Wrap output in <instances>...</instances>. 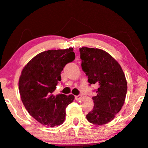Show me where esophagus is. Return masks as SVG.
<instances>
[{
	"instance_id": "esophagus-1",
	"label": "esophagus",
	"mask_w": 148,
	"mask_h": 148,
	"mask_svg": "<svg viewBox=\"0 0 148 148\" xmlns=\"http://www.w3.org/2000/svg\"><path fill=\"white\" fill-rule=\"evenodd\" d=\"M81 95H78V96H75V99L76 101H78V100H79L80 99H81Z\"/></svg>"
}]
</instances>
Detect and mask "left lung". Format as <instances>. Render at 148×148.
Returning <instances> with one entry per match:
<instances>
[{
	"label": "left lung",
	"instance_id": "8db88e82",
	"mask_svg": "<svg viewBox=\"0 0 148 148\" xmlns=\"http://www.w3.org/2000/svg\"><path fill=\"white\" fill-rule=\"evenodd\" d=\"M81 67L90 85L97 84L92 97L94 108L86 115L94 125H104L112 121L123 106L127 86L125 74L118 62L108 52L97 49L79 48Z\"/></svg>",
	"mask_w": 148,
	"mask_h": 148
}]
</instances>
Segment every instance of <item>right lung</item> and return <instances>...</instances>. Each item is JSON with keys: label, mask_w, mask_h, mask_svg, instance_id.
<instances>
[{"label": "right lung", "mask_w": 148, "mask_h": 148, "mask_svg": "<svg viewBox=\"0 0 148 148\" xmlns=\"http://www.w3.org/2000/svg\"><path fill=\"white\" fill-rule=\"evenodd\" d=\"M75 59L73 48L48 50L40 53L23 68L18 90L25 109L34 119L44 125L54 127L64 122L65 109L74 99L53 92L61 81L60 72Z\"/></svg>", "instance_id": "obj_1"}]
</instances>
